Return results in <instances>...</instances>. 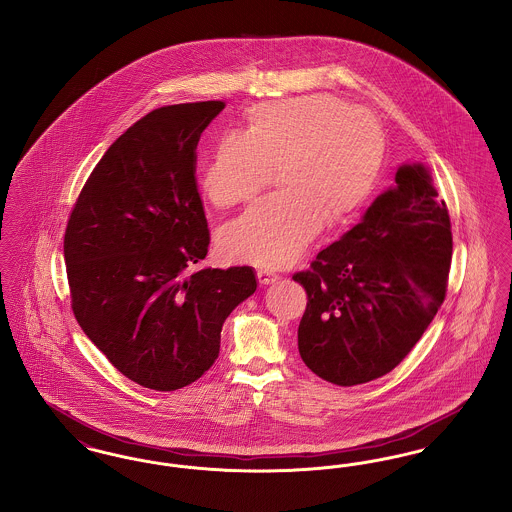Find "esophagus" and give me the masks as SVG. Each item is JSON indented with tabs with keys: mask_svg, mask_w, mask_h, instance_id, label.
Instances as JSON below:
<instances>
[{
	"mask_svg": "<svg viewBox=\"0 0 512 512\" xmlns=\"http://www.w3.org/2000/svg\"><path fill=\"white\" fill-rule=\"evenodd\" d=\"M257 278H259V284H261V286H270V284H276V282L280 280V276H276V274H272V272H268V270H259V272H257Z\"/></svg>",
	"mask_w": 512,
	"mask_h": 512,
	"instance_id": "34e87169",
	"label": "esophagus"
}]
</instances>
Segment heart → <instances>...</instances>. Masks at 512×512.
I'll return each mask as SVG.
<instances>
[{
	"instance_id": "1",
	"label": "heart",
	"mask_w": 512,
	"mask_h": 512,
	"mask_svg": "<svg viewBox=\"0 0 512 512\" xmlns=\"http://www.w3.org/2000/svg\"><path fill=\"white\" fill-rule=\"evenodd\" d=\"M376 121L341 99L313 94L259 103L245 132H224L201 167V188L220 209L251 201L278 169V188L230 222L220 251L232 263L284 268L317 238L322 224L353 219L382 169Z\"/></svg>"
}]
</instances>
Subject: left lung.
Wrapping results in <instances>:
<instances>
[{
  "mask_svg": "<svg viewBox=\"0 0 512 512\" xmlns=\"http://www.w3.org/2000/svg\"><path fill=\"white\" fill-rule=\"evenodd\" d=\"M451 220L430 171L401 165L359 224L293 274L307 292L297 347L336 386L376 380L399 365L436 317L447 290Z\"/></svg>",
  "mask_w": 512,
  "mask_h": 512,
  "instance_id": "obj_1",
  "label": "left lung"
}]
</instances>
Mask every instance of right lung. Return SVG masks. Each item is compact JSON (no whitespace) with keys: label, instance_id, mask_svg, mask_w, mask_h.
Instances as JSON below:
<instances>
[{"label":"right lung","instance_id":"add662e5","mask_svg":"<svg viewBox=\"0 0 512 512\" xmlns=\"http://www.w3.org/2000/svg\"><path fill=\"white\" fill-rule=\"evenodd\" d=\"M222 101L180 103L134 122L105 151L65 232L73 313L132 382L174 391L219 357L228 315L257 290L251 267L190 268L209 230L195 149Z\"/></svg>","mask_w":512,"mask_h":512}]
</instances>
